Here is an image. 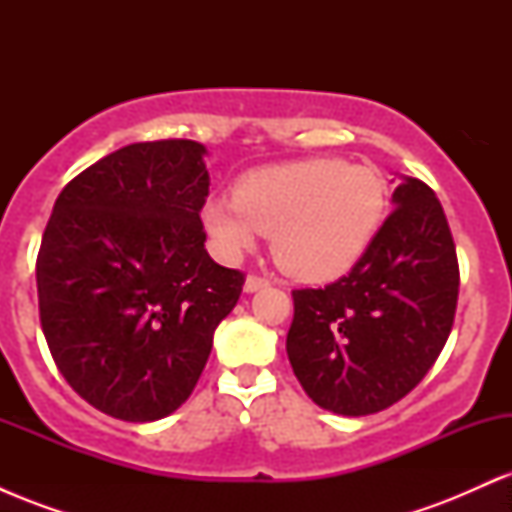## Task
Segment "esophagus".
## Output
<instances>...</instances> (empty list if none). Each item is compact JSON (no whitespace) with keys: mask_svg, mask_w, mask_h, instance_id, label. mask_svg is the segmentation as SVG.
<instances>
[{"mask_svg":"<svg viewBox=\"0 0 512 512\" xmlns=\"http://www.w3.org/2000/svg\"><path fill=\"white\" fill-rule=\"evenodd\" d=\"M267 286H269V279H264V276H260V274H250L248 279H245V291L248 293L267 289Z\"/></svg>","mask_w":512,"mask_h":512,"instance_id":"34e87169","label":"esophagus"}]
</instances>
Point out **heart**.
Listing matches in <instances>:
<instances>
[{"instance_id":"heart-1","label":"heart","mask_w":512,"mask_h":512,"mask_svg":"<svg viewBox=\"0 0 512 512\" xmlns=\"http://www.w3.org/2000/svg\"><path fill=\"white\" fill-rule=\"evenodd\" d=\"M387 214L378 168L342 158H310L252 170L236 195L204 204V228L226 257L272 236V255L301 281H332L366 255Z\"/></svg>"}]
</instances>
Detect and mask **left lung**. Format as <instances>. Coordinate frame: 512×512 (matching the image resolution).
I'll return each mask as SVG.
<instances>
[{"mask_svg": "<svg viewBox=\"0 0 512 512\" xmlns=\"http://www.w3.org/2000/svg\"><path fill=\"white\" fill-rule=\"evenodd\" d=\"M395 209L351 272L296 289L286 354L317 407L383 411L424 380L455 322L460 267L436 192L404 178Z\"/></svg>", "mask_w": 512, "mask_h": 512, "instance_id": "obj_1", "label": "left lung"}]
</instances>
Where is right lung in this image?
<instances>
[{
	"instance_id": "1",
	"label": "right lung",
	"mask_w": 512,
	"mask_h": 512,
	"mask_svg": "<svg viewBox=\"0 0 512 512\" xmlns=\"http://www.w3.org/2000/svg\"><path fill=\"white\" fill-rule=\"evenodd\" d=\"M202 144L139 142L81 170L40 243V325L72 390L122 421L168 416L195 390L245 274L204 248Z\"/></svg>"
}]
</instances>
